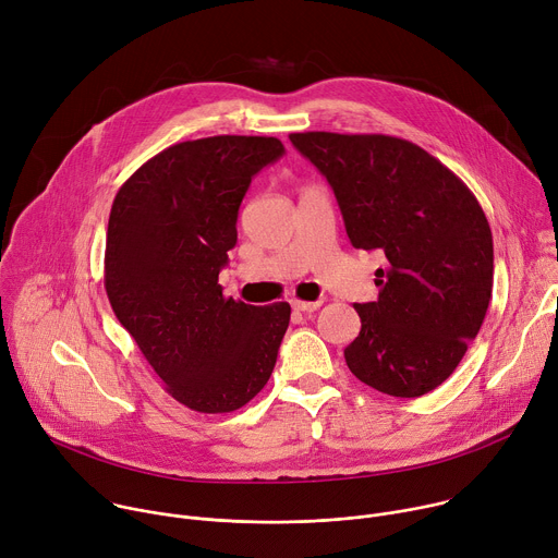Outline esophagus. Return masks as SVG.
<instances>
[{"mask_svg": "<svg viewBox=\"0 0 558 558\" xmlns=\"http://www.w3.org/2000/svg\"><path fill=\"white\" fill-rule=\"evenodd\" d=\"M320 304H323V302H304V300H293V302H291V306H293L295 311H302V313L317 311V308H320Z\"/></svg>", "mask_w": 558, "mask_h": 558, "instance_id": "esophagus-1", "label": "esophagus"}]
</instances>
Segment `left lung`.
I'll return each instance as SVG.
<instances>
[{
  "mask_svg": "<svg viewBox=\"0 0 558 558\" xmlns=\"http://www.w3.org/2000/svg\"><path fill=\"white\" fill-rule=\"evenodd\" d=\"M338 198L355 250H377V302L355 304L351 373L379 392L420 397L446 381L493 295V231L465 187L420 145L386 134L295 132Z\"/></svg>",
  "mask_w": 558,
  "mask_h": 558,
  "instance_id": "8db88e82",
  "label": "left lung"
}]
</instances>
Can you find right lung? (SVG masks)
Here are the masks:
<instances>
[{"mask_svg": "<svg viewBox=\"0 0 558 558\" xmlns=\"http://www.w3.org/2000/svg\"><path fill=\"white\" fill-rule=\"evenodd\" d=\"M276 136L220 134L151 156L117 192L106 238V293L166 390L196 413H231L263 390L289 327V302L225 298L252 179L278 161Z\"/></svg>", "mask_w": 558, "mask_h": 558, "instance_id": "obj_1", "label": "right lung"}]
</instances>
